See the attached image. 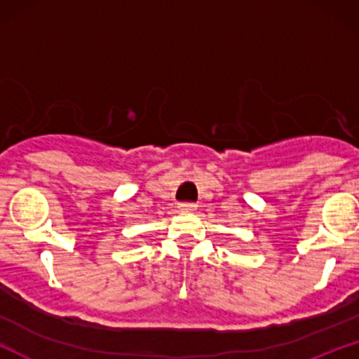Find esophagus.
Wrapping results in <instances>:
<instances>
[{
    "label": "esophagus",
    "mask_w": 359,
    "mask_h": 359,
    "mask_svg": "<svg viewBox=\"0 0 359 359\" xmlns=\"http://www.w3.org/2000/svg\"><path fill=\"white\" fill-rule=\"evenodd\" d=\"M196 208H197V205L194 203H180L179 204V209L182 212H194V211H196Z\"/></svg>",
    "instance_id": "esophagus-1"
}]
</instances>
